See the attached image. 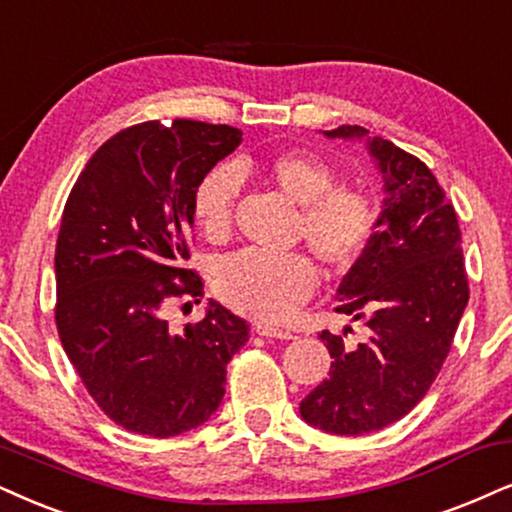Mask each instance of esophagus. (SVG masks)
I'll return each mask as SVG.
<instances>
[{
	"label": "esophagus",
	"instance_id": "obj_1",
	"mask_svg": "<svg viewBox=\"0 0 512 512\" xmlns=\"http://www.w3.org/2000/svg\"><path fill=\"white\" fill-rule=\"evenodd\" d=\"M255 333L264 335V338H276V340H293L295 335L286 331V328L271 326V323H255Z\"/></svg>",
	"mask_w": 512,
	"mask_h": 512
}]
</instances>
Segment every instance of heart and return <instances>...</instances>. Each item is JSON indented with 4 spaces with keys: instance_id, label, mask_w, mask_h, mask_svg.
Segmentation results:
<instances>
[{
    "instance_id": "b5f03b06",
    "label": "heart",
    "mask_w": 512,
    "mask_h": 512,
    "mask_svg": "<svg viewBox=\"0 0 512 512\" xmlns=\"http://www.w3.org/2000/svg\"><path fill=\"white\" fill-rule=\"evenodd\" d=\"M264 174L290 203L300 205L297 236L333 274L347 271L364 252L373 231V205L366 193L335 186V172L307 153H278ZM241 181L234 167L219 165L200 179L193 215L203 234L219 241L229 234ZM316 269L300 252L267 255L241 250L219 264L215 290L236 312L262 321H281L314 293Z\"/></svg>"
}]
</instances>
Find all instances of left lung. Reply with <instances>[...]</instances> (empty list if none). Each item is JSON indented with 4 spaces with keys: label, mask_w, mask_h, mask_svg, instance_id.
Segmentation results:
<instances>
[{
    "label": "left lung",
    "mask_w": 512,
    "mask_h": 512,
    "mask_svg": "<svg viewBox=\"0 0 512 512\" xmlns=\"http://www.w3.org/2000/svg\"><path fill=\"white\" fill-rule=\"evenodd\" d=\"M328 139H364L380 177L383 210L364 255L338 288L335 312L361 321L366 338H319L331 371L300 401V416L331 435L357 437L404 418L449 354L470 290L461 229L428 165L368 129L342 125ZM352 328H345V333Z\"/></svg>",
    "instance_id": "left-lung-1"
}]
</instances>
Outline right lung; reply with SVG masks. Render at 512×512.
<instances>
[{
  "mask_svg": "<svg viewBox=\"0 0 512 512\" xmlns=\"http://www.w3.org/2000/svg\"><path fill=\"white\" fill-rule=\"evenodd\" d=\"M243 132L196 120L141 122L89 158L56 241V328L70 364L113 423L148 437L203 425L224 397L226 364L250 338L210 300L203 321L172 333L165 304L203 281L189 260L200 179Z\"/></svg>",
  "mask_w": 512,
  "mask_h": 512,
  "instance_id": "1",
  "label": "right lung"
}]
</instances>
